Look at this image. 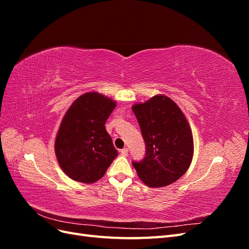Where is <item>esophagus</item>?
Segmentation results:
<instances>
[{"label":"esophagus","instance_id":"esophagus-1","mask_svg":"<svg viewBox=\"0 0 249 249\" xmlns=\"http://www.w3.org/2000/svg\"><path fill=\"white\" fill-rule=\"evenodd\" d=\"M127 153H129V149H127L126 147L120 149V155H122V156H126Z\"/></svg>","mask_w":249,"mask_h":249}]
</instances>
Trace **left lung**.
Masks as SVG:
<instances>
[{"instance_id":"8db88e82","label":"left lung","mask_w":249,"mask_h":249,"mask_svg":"<svg viewBox=\"0 0 249 249\" xmlns=\"http://www.w3.org/2000/svg\"><path fill=\"white\" fill-rule=\"evenodd\" d=\"M142 137L145 157L133 161L145 185L159 188L176 182L189 168L193 157V137L185 115L165 95H155L132 107Z\"/></svg>"}]
</instances>
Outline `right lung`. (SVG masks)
I'll return each mask as SVG.
<instances>
[{
	"mask_svg": "<svg viewBox=\"0 0 249 249\" xmlns=\"http://www.w3.org/2000/svg\"><path fill=\"white\" fill-rule=\"evenodd\" d=\"M116 103L87 92L72 103L60 124L55 153L60 167L71 179L94 183L118 155L105 124Z\"/></svg>",
	"mask_w": 249,
	"mask_h": 249,
	"instance_id": "add662e5",
	"label": "right lung"
}]
</instances>
